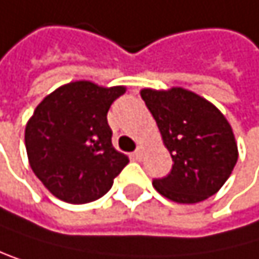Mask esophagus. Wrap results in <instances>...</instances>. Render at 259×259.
<instances>
[{
	"label": "esophagus",
	"mask_w": 259,
	"mask_h": 259,
	"mask_svg": "<svg viewBox=\"0 0 259 259\" xmlns=\"http://www.w3.org/2000/svg\"><path fill=\"white\" fill-rule=\"evenodd\" d=\"M132 157H134V160H141V157H143V147H138L137 151L132 154Z\"/></svg>",
	"instance_id": "34e87169"
}]
</instances>
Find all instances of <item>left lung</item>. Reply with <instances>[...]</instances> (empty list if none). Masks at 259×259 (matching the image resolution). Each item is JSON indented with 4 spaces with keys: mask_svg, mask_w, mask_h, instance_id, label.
I'll use <instances>...</instances> for the list:
<instances>
[{
    "mask_svg": "<svg viewBox=\"0 0 259 259\" xmlns=\"http://www.w3.org/2000/svg\"><path fill=\"white\" fill-rule=\"evenodd\" d=\"M164 146L172 157L155 190L179 203H197L216 194L238 161V146L225 116L206 99L183 88L141 90Z\"/></svg>",
    "mask_w": 259,
    "mask_h": 259,
    "instance_id": "left-lung-1",
    "label": "left lung"
}]
</instances>
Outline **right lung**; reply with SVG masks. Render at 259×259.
Masks as SVG:
<instances>
[{"mask_svg": "<svg viewBox=\"0 0 259 259\" xmlns=\"http://www.w3.org/2000/svg\"><path fill=\"white\" fill-rule=\"evenodd\" d=\"M124 87L79 80L63 85L35 108L24 132L29 164L57 199L98 200L112 188L128 158L112 146L107 112Z\"/></svg>", "mask_w": 259, "mask_h": 259, "instance_id": "1", "label": "right lung"}]
</instances>
